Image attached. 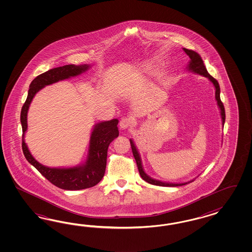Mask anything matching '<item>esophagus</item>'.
Instances as JSON below:
<instances>
[{
  "instance_id": "1",
  "label": "esophagus",
  "mask_w": 252,
  "mask_h": 252,
  "mask_svg": "<svg viewBox=\"0 0 252 252\" xmlns=\"http://www.w3.org/2000/svg\"><path fill=\"white\" fill-rule=\"evenodd\" d=\"M131 125H132V120L128 117H123L122 119L120 120V123H119L120 128H122V129L128 128L129 126H131Z\"/></svg>"
}]
</instances>
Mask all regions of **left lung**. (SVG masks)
<instances>
[{
  "instance_id": "left-lung-1",
  "label": "left lung",
  "mask_w": 252,
  "mask_h": 252,
  "mask_svg": "<svg viewBox=\"0 0 252 252\" xmlns=\"http://www.w3.org/2000/svg\"><path fill=\"white\" fill-rule=\"evenodd\" d=\"M183 50L185 51V53L188 54L189 57L190 58L189 63V65L187 67L188 70H189L191 72H194V73H197V74L200 75V76L208 77L210 79V81L214 84V88H215V99L217 100V104H218L219 109L221 111V124L223 126L224 125V121H225V112H224V107H223L221 98H220V86H219L218 81L208 73L206 67L204 65V63L202 61L200 55L198 53H196V52H194L192 50L186 49V48H183ZM130 145H131V149H132V153H133V155H134V158H135L136 162H137V169H138L139 175L142 177L143 180H145L146 182L152 184V185H155V186H160V187H179V186L187 185V184L190 183V182L194 181V180H191V181L187 182V183L174 184L165 183V182H161V181H159V180L153 179L152 177L148 176L145 172H144V169L142 167V163H141V159H140L139 153L137 152V148H136V146L134 144L132 139H130Z\"/></svg>"
}]
</instances>
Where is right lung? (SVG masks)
I'll use <instances>...</instances> for the list:
<instances>
[{"mask_svg":"<svg viewBox=\"0 0 252 252\" xmlns=\"http://www.w3.org/2000/svg\"><path fill=\"white\" fill-rule=\"evenodd\" d=\"M90 68V65L67 64L51 69L33 79L30 86L28 98L24 103L20 121L22 125V150L28 161L54 186L65 190H79L94 187L102 179L106 168L107 152L110 143L118 137V120L98 123L92 130L89 154L83 164L69 168H51L40 164L34 159L25 142V133L28 129V112L35 94L48 85L76 76Z\"/></svg>","mask_w":252,"mask_h":252,"instance_id":"1","label":"right lung"}]
</instances>
